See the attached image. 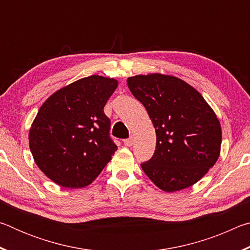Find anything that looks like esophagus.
Segmentation results:
<instances>
[{
  "instance_id": "34e87169",
  "label": "esophagus",
  "mask_w": 250,
  "mask_h": 250,
  "mask_svg": "<svg viewBox=\"0 0 250 250\" xmlns=\"http://www.w3.org/2000/svg\"><path fill=\"white\" fill-rule=\"evenodd\" d=\"M124 143L126 146H131L133 145V139L132 138H129V139H125L124 140Z\"/></svg>"
}]
</instances>
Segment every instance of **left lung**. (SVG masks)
Instances as JSON below:
<instances>
[{"label": "left lung", "mask_w": 250, "mask_h": 250, "mask_svg": "<svg viewBox=\"0 0 250 250\" xmlns=\"http://www.w3.org/2000/svg\"><path fill=\"white\" fill-rule=\"evenodd\" d=\"M128 87L145 105L156 133L154 154L141 163L142 170L166 192L195 184L219 156L216 115L200 92L172 76L138 75L128 78Z\"/></svg>", "instance_id": "8db88e82"}]
</instances>
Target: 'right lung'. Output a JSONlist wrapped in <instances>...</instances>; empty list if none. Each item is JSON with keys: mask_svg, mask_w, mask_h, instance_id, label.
<instances>
[{"mask_svg": "<svg viewBox=\"0 0 250 250\" xmlns=\"http://www.w3.org/2000/svg\"><path fill=\"white\" fill-rule=\"evenodd\" d=\"M117 80L92 75L55 92L37 112L29 149L44 174L64 188L89 185L118 149L104 107Z\"/></svg>", "mask_w": 250, "mask_h": 250, "instance_id": "obj_1", "label": "right lung"}]
</instances>
